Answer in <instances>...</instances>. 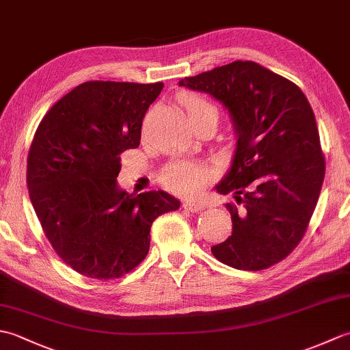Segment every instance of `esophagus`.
I'll return each mask as SVG.
<instances>
[{"label":"esophagus","instance_id":"obj_1","mask_svg":"<svg viewBox=\"0 0 350 350\" xmlns=\"http://www.w3.org/2000/svg\"><path fill=\"white\" fill-rule=\"evenodd\" d=\"M183 207L187 211H189V212H200V211H203L204 206H203V203L194 202V200H185Z\"/></svg>","mask_w":350,"mask_h":350}]
</instances>
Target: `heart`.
<instances>
[{"label": "heart", "instance_id": "1", "mask_svg": "<svg viewBox=\"0 0 350 350\" xmlns=\"http://www.w3.org/2000/svg\"><path fill=\"white\" fill-rule=\"evenodd\" d=\"M183 105L187 108L189 117L192 118L204 109H211L212 107L198 98L196 94H185ZM211 177V171L206 165L189 159H176L167 163L161 171V182L165 188L179 194H196L202 189Z\"/></svg>", "mask_w": 350, "mask_h": 350}]
</instances>
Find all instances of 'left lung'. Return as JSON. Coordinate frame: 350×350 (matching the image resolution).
<instances>
[{"label":"left lung","instance_id":"1","mask_svg":"<svg viewBox=\"0 0 350 350\" xmlns=\"http://www.w3.org/2000/svg\"><path fill=\"white\" fill-rule=\"evenodd\" d=\"M179 85L204 92L228 111L237 135L232 167L215 189L233 232L212 247L219 262L260 271L281 262L307 232L325 177L316 117L301 88L254 62H233Z\"/></svg>","mask_w":350,"mask_h":350}]
</instances>
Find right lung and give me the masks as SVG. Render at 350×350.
Segmentation results:
<instances>
[{
    "mask_svg": "<svg viewBox=\"0 0 350 350\" xmlns=\"http://www.w3.org/2000/svg\"><path fill=\"white\" fill-rule=\"evenodd\" d=\"M163 84L87 81L52 105L27 161V187L43 233L73 271L118 278L146 258L150 227L180 202L117 185L120 153L137 148L146 111Z\"/></svg>",
    "mask_w": 350,
    "mask_h": 350,
    "instance_id": "right-lung-1",
    "label": "right lung"
}]
</instances>
